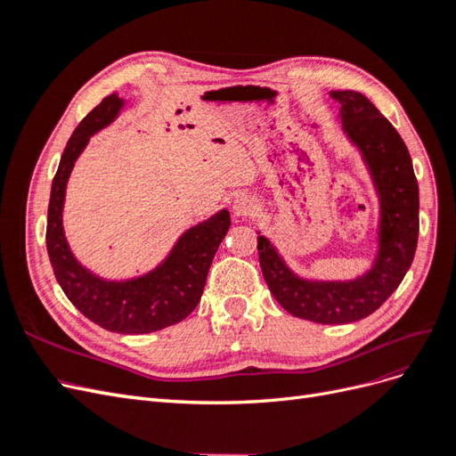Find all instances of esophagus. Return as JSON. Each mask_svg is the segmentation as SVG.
Returning a JSON list of instances; mask_svg holds the SVG:
<instances>
[{"mask_svg":"<svg viewBox=\"0 0 456 456\" xmlns=\"http://www.w3.org/2000/svg\"><path fill=\"white\" fill-rule=\"evenodd\" d=\"M233 213L236 216H251L256 213V201L249 196H241L233 201Z\"/></svg>","mask_w":456,"mask_h":456,"instance_id":"1","label":"esophagus"}]
</instances>
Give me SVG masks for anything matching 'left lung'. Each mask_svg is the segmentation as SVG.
Segmentation results:
<instances>
[{
	"label": "left lung",
	"instance_id": "left-lung-1",
	"mask_svg": "<svg viewBox=\"0 0 456 456\" xmlns=\"http://www.w3.org/2000/svg\"><path fill=\"white\" fill-rule=\"evenodd\" d=\"M340 102L342 127L362 150L380 196L379 256L363 278L346 283H314L297 278L265 236L258 260L270 293L302 320L352 323L379 310L403 281L419 241V183L409 150L392 123L365 94L333 91Z\"/></svg>",
	"mask_w": 456,
	"mask_h": 456
}]
</instances>
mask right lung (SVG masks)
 <instances>
[{
  "instance_id": "add662e5",
  "label": "right lung",
  "mask_w": 456,
  "mask_h": 456,
  "mask_svg": "<svg viewBox=\"0 0 456 456\" xmlns=\"http://www.w3.org/2000/svg\"><path fill=\"white\" fill-rule=\"evenodd\" d=\"M121 104L116 94L104 96L72 133L53 178L45 240L54 278L68 300L87 320L112 333L144 335L183 322L196 310L215 253L230 230V213L224 209L190 228L169 258L144 278L123 283L102 281L81 268L68 249L62 232L66 181L89 136L108 126Z\"/></svg>"
}]
</instances>
